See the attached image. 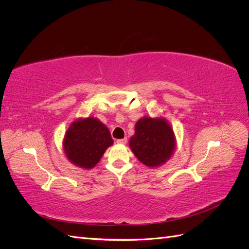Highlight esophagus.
<instances>
[{
    "mask_svg": "<svg viewBox=\"0 0 249 249\" xmlns=\"http://www.w3.org/2000/svg\"><path fill=\"white\" fill-rule=\"evenodd\" d=\"M116 143H118V144H125V143H126V138L118 139V140H116Z\"/></svg>",
    "mask_w": 249,
    "mask_h": 249,
    "instance_id": "esophagus-1",
    "label": "esophagus"
}]
</instances>
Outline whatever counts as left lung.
<instances>
[{
  "mask_svg": "<svg viewBox=\"0 0 249 249\" xmlns=\"http://www.w3.org/2000/svg\"><path fill=\"white\" fill-rule=\"evenodd\" d=\"M129 144L141 163L147 167H157L166 163L173 155L176 136L166 119L143 117L136 123Z\"/></svg>",
  "mask_w": 249,
  "mask_h": 249,
  "instance_id": "left-lung-1",
  "label": "left lung"
}]
</instances>
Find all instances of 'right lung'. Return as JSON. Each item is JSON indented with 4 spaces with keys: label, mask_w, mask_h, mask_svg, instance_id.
<instances>
[{
    "label": "right lung",
    "mask_w": 249,
    "mask_h": 249,
    "mask_svg": "<svg viewBox=\"0 0 249 249\" xmlns=\"http://www.w3.org/2000/svg\"><path fill=\"white\" fill-rule=\"evenodd\" d=\"M113 144L108 127L94 117L74 120L67 129L63 149L67 159L78 167L91 169Z\"/></svg>",
    "instance_id": "obj_1"
}]
</instances>
